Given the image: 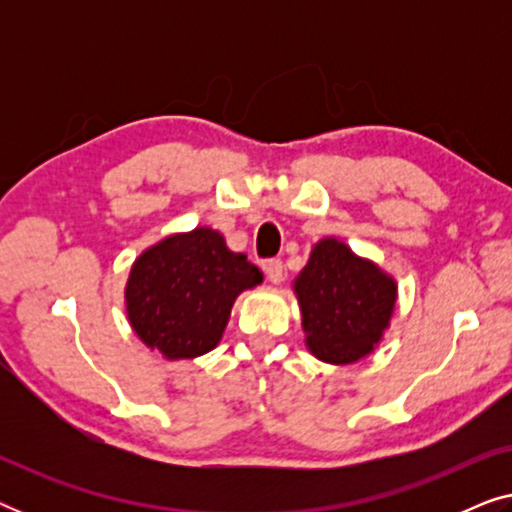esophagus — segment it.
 I'll list each match as a JSON object with an SVG mask.
<instances>
[{
  "label": "esophagus",
  "instance_id": "34e87169",
  "mask_svg": "<svg viewBox=\"0 0 512 512\" xmlns=\"http://www.w3.org/2000/svg\"><path fill=\"white\" fill-rule=\"evenodd\" d=\"M263 270H265V275H268L272 284H279L284 279V265H282V261H279V258H270V261H265Z\"/></svg>",
  "mask_w": 512,
  "mask_h": 512
}]
</instances>
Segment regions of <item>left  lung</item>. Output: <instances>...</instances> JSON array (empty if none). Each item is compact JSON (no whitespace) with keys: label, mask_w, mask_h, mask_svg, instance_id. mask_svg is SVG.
<instances>
[{"label":"left lung","mask_w":512,"mask_h":512,"mask_svg":"<svg viewBox=\"0 0 512 512\" xmlns=\"http://www.w3.org/2000/svg\"><path fill=\"white\" fill-rule=\"evenodd\" d=\"M303 314L305 345L319 361L347 366L380 345L396 307L394 277L324 237L293 282Z\"/></svg>","instance_id":"obj_1"}]
</instances>
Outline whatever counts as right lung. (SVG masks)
Listing matches in <instances>:
<instances>
[{"instance_id":"1","label":"right lung","mask_w":512,"mask_h":512,"mask_svg":"<svg viewBox=\"0 0 512 512\" xmlns=\"http://www.w3.org/2000/svg\"><path fill=\"white\" fill-rule=\"evenodd\" d=\"M263 282L261 270L226 247L221 233L195 228L153 244L132 265L125 310L132 331L165 359H195L219 345L235 298Z\"/></svg>"}]
</instances>
